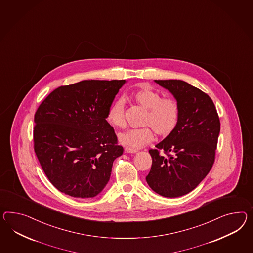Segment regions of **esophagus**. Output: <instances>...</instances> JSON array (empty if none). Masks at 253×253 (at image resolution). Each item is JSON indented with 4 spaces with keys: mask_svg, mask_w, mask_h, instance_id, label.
Wrapping results in <instances>:
<instances>
[{
    "mask_svg": "<svg viewBox=\"0 0 253 253\" xmlns=\"http://www.w3.org/2000/svg\"><path fill=\"white\" fill-rule=\"evenodd\" d=\"M125 151H126V153H136L137 150H136V149H130V148H126Z\"/></svg>",
    "mask_w": 253,
    "mask_h": 253,
    "instance_id": "34e87169",
    "label": "esophagus"
}]
</instances>
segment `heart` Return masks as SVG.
I'll list each match as a JSON object with an SVG mask.
<instances>
[{
  "mask_svg": "<svg viewBox=\"0 0 253 253\" xmlns=\"http://www.w3.org/2000/svg\"><path fill=\"white\" fill-rule=\"evenodd\" d=\"M130 98L143 108L148 109L144 121V125L148 126L121 133L119 141L122 145L130 149H140L153 141L154 131L161 136H169L174 131L180 119V105L175 98L162 97L161 92L146 86L135 90L130 94ZM106 118L117 127L126 126L123 99H117L111 104Z\"/></svg>",
  "mask_w": 253,
  "mask_h": 253,
  "instance_id": "heart-1",
  "label": "heart"
}]
</instances>
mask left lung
Listing matches in <instances>:
<instances>
[{
  "instance_id": "1",
  "label": "left lung",
  "mask_w": 253,
  "mask_h": 253,
  "mask_svg": "<svg viewBox=\"0 0 253 253\" xmlns=\"http://www.w3.org/2000/svg\"><path fill=\"white\" fill-rule=\"evenodd\" d=\"M180 105L174 131L150 149L152 164L146 181L157 194L179 197L193 191L212 168L220 121L212 99L181 80H155Z\"/></svg>"
}]
</instances>
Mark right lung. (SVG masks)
<instances>
[{
    "instance_id": "obj_1",
    "label": "right lung",
    "mask_w": 253,
    "mask_h": 253,
    "mask_svg": "<svg viewBox=\"0 0 253 253\" xmlns=\"http://www.w3.org/2000/svg\"><path fill=\"white\" fill-rule=\"evenodd\" d=\"M126 80H86L50 92L35 114L34 149L47 179L65 195L94 197L123 154L106 114Z\"/></svg>"
}]
</instances>
